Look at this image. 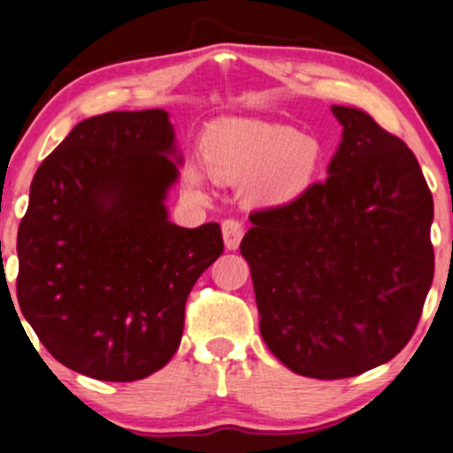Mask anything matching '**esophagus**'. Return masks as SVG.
Wrapping results in <instances>:
<instances>
[{
    "label": "esophagus",
    "instance_id": "obj_1",
    "mask_svg": "<svg viewBox=\"0 0 453 453\" xmlns=\"http://www.w3.org/2000/svg\"><path fill=\"white\" fill-rule=\"evenodd\" d=\"M221 234H223V244L227 250H236L240 246V240L244 236L242 223L236 219H226L221 223Z\"/></svg>",
    "mask_w": 453,
    "mask_h": 453
}]
</instances>
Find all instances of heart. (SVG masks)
Returning <instances> with one entry per match:
<instances>
[{
  "label": "heart",
  "mask_w": 453,
  "mask_h": 453,
  "mask_svg": "<svg viewBox=\"0 0 453 453\" xmlns=\"http://www.w3.org/2000/svg\"><path fill=\"white\" fill-rule=\"evenodd\" d=\"M203 162L181 165V186L192 198L209 196V173L217 181L244 180L255 204L293 203L309 190L322 163L316 137L261 119L230 117L211 125L203 140Z\"/></svg>",
  "instance_id": "heart-1"
}]
</instances>
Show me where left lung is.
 I'll return each mask as SVG.
<instances>
[{
	"label": "left lung",
	"instance_id": "left-lung-1",
	"mask_svg": "<svg viewBox=\"0 0 453 453\" xmlns=\"http://www.w3.org/2000/svg\"><path fill=\"white\" fill-rule=\"evenodd\" d=\"M332 114L342 137L328 177L250 213L240 242L263 341L286 368L319 380L402 351L434 273L433 196L414 152L359 108Z\"/></svg>",
	"mask_w": 453,
	"mask_h": 453
}]
</instances>
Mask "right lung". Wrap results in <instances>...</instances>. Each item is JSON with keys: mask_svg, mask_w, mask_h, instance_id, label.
Instances as JSON below:
<instances>
[{"mask_svg": "<svg viewBox=\"0 0 453 453\" xmlns=\"http://www.w3.org/2000/svg\"><path fill=\"white\" fill-rule=\"evenodd\" d=\"M181 154L163 108L77 123L39 165L19 227L16 295L43 347L79 374L131 382L173 357L219 223L169 221Z\"/></svg>", "mask_w": 453, "mask_h": 453, "instance_id": "right-lung-1", "label": "right lung"}]
</instances>
